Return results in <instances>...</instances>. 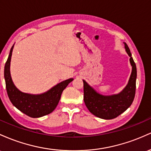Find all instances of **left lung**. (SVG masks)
I'll list each match as a JSON object with an SVG mask.
<instances>
[{"label":"left lung","instance_id":"left-lung-1","mask_svg":"<svg viewBox=\"0 0 151 151\" xmlns=\"http://www.w3.org/2000/svg\"><path fill=\"white\" fill-rule=\"evenodd\" d=\"M124 45L126 53L130 57L132 71L128 84L123 91L118 94L105 96L98 93L86 81L83 80L85 104L92 114L102 119L110 120L118 117L131 106L134 99L136 88V65L131 57L128 45L126 43Z\"/></svg>","mask_w":151,"mask_h":151}]
</instances>
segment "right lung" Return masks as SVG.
I'll return each mask as SVG.
<instances>
[{"mask_svg":"<svg viewBox=\"0 0 151 151\" xmlns=\"http://www.w3.org/2000/svg\"><path fill=\"white\" fill-rule=\"evenodd\" d=\"M14 45L10 50L4 68V78L7 93L12 104L22 113L31 118H40L49 114L58 104L63 90L73 81L69 78L59 83L46 92L41 94H30L21 92L12 81L10 66Z\"/></svg>","mask_w":151,"mask_h":151,"instance_id":"right-lung-1","label":"right lung"}]
</instances>
